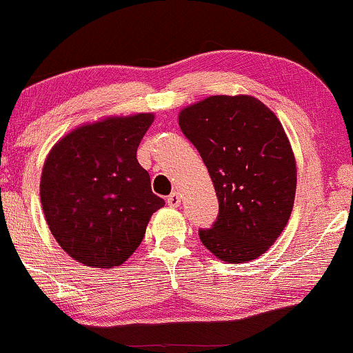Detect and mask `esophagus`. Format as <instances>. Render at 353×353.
<instances>
[{
    "mask_svg": "<svg viewBox=\"0 0 353 353\" xmlns=\"http://www.w3.org/2000/svg\"><path fill=\"white\" fill-rule=\"evenodd\" d=\"M167 204L170 205V208H178V205L181 204L180 194H178V193H172V194L167 198Z\"/></svg>",
    "mask_w": 353,
    "mask_h": 353,
    "instance_id": "obj_1",
    "label": "esophagus"
}]
</instances>
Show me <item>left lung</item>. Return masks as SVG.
Instances as JSON below:
<instances>
[{"instance_id": "1", "label": "left lung", "mask_w": 353, "mask_h": 353, "mask_svg": "<svg viewBox=\"0 0 353 353\" xmlns=\"http://www.w3.org/2000/svg\"><path fill=\"white\" fill-rule=\"evenodd\" d=\"M219 199V216L199 238L219 259L243 263L263 254L287 225L296 167L277 117L248 95H214L180 113Z\"/></svg>"}]
</instances>
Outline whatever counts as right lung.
Segmentation results:
<instances>
[{
	"label": "right lung",
	"mask_w": 353,
	"mask_h": 353,
	"mask_svg": "<svg viewBox=\"0 0 353 353\" xmlns=\"http://www.w3.org/2000/svg\"><path fill=\"white\" fill-rule=\"evenodd\" d=\"M154 115L85 125L63 137L45 160L40 199L58 245L85 266L115 268L143 241L165 204L136 159Z\"/></svg>",
	"instance_id": "obj_1"
}]
</instances>
